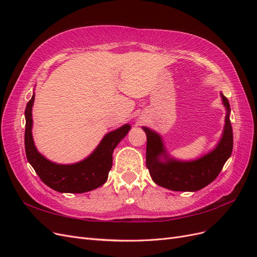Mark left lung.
<instances>
[{
	"label": "left lung",
	"instance_id": "obj_1",
	"mask_svg": "<svg viewBox=\"0 0 257 257\" xmlns=\"http://www.w3.org/2000/svg\"><path fill=\"white\" fill-rule=\"evenodd\" d=\"M221 98L226 110L222 137L211 152L195 160L183 161L173 158L165 148L161 136L150 128L142 127L147 137L146 167L155 184L172 191L195 192L217 178L233 151L230 106L222 93Z\"/></svg>",
	"mask_w": 257,
	"mask_h": 257
}]
</instances>
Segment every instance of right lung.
Wrapping results in <instances>:
<instances>
[{
  "mask_svg": "<svg viewBox=\"0 0 257 257\" xmlns=\"http://www.w3.org/2000/svg\"><path fill=\"white\" fill-rule=\"evenodd\" d=\"M34 100L35 94H33L24 112L26 114L24 145H26L28 161L43 183L61 193H84L102 186L112 168L114 148L127 136L131 126L129 123H125L106 134L95 151L85 159L77 163L59 164L48 160L37 151L35 146L32 135V106L34 104Z\"/></svg>",
  "mask_w": 257,
  "mask_h": 257,
  "instance_id": "add662e5",
  "label": "right lung"
}]
</instances>
